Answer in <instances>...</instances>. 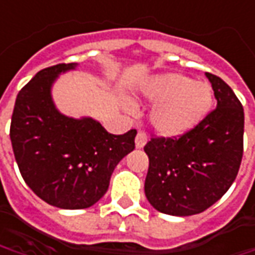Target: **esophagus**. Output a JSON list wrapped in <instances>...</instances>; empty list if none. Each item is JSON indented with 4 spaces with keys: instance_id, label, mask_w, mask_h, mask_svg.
<instances>
[{
    "instance_id": "34e87169",
    "label": "esophagus",
    "mask_w": 255,
    "mask_h": 255,
    "mask_svg": "<svg viewBox=\"0 0 255 255\" xmlns=\"http://www.w3.org/2000/svg\"><path fill=\"white\" fill-rule=\"evenodd\" d=\"M146 142H148V136H146V134L142 132V131H139L135 136V146L136 148H144L145 145H146Z\"/></svg>"
}]
</instances>
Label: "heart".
<instances>
[{
  "mask_svg": "<svg viewBox=\"0 0 255 255\" xmlns=\"http://www.w3.org/2000/svg\"><path fill=\"white\" fill-rule=\"evenodd\" d=\"M138 97L154 104L149 123L162 136L188 134L207 119L215 107V92L202 80H192L178 72H163L146 77L138 90ZM126 111H134L132 103L121 101Z\"/></svg>",
  "mask_w": 255,
  "mask_h": 255,
  "instance_id": "1",
  "label": "heart"
}]
</instances>
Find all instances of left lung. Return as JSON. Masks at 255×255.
<instances>
[{"label": "left lung", "mask_w": 255, "mask_h": 255, "mask_svg": "<svg viewBox=\"0 0 255 255\" xmlns=\"http://www.w3.org/2000/svg\"><path fill=\"white\" fill-rule=\"evenodd\" d=\"M216 110L179 138H154L145 145L149 168L145 196L158 212L192 216L215 205L232 186L243 158L244 110L230 86L206 73Z\"/></svg>", "instance_id": "left-lung-1"}]
</instances>
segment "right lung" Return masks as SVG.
I'll return each mask as SVG.
<instances>
[{
	"label": "right lung",
	"instance_id": "1",
	"mask_svg": "<svg viewBox=\"0 0 255 255\" xmlns=\"http://www.w3.org/2000/svg\"><path fill=\"white\" fill-rule=\"evenodd\" d=\"M60 63L38 72L18 93L11 142L26 185L59 209H86L97 203L119 162L135 148L136 131H106L92 117H69L57 110L52 87L59 76L77 69Z\"/></svg>",
	"mask_w": 255,
	"mask_h": 255
}]
</instances>
